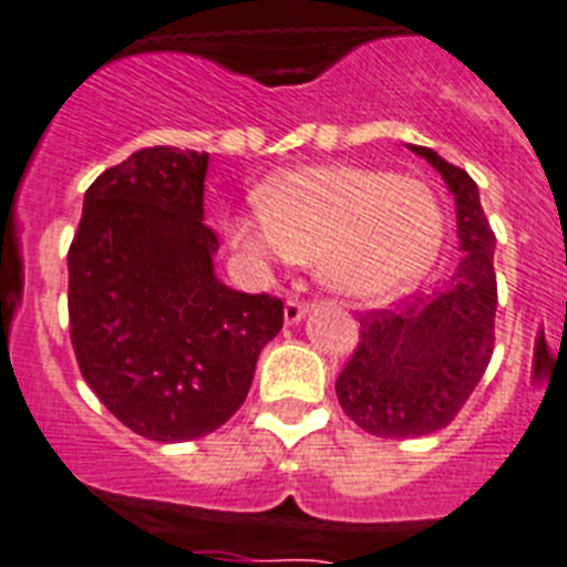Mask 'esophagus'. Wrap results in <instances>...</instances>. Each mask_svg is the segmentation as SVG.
<instances>
[{
  "label": "esophagus",
  "instance_id": "1",
  "mask_svg": "<svg viewBox=\"0 0 567 567\" xmlns=\"http://www.w3.org/2000/svg\"><path fill=\"white\" fill-rule=\"evenodd\" d=\"M307 312H309L307 300H287V303H284V320H287V323H298V320H303V315Z\"/></svg>",
  "mask_w": 567,
  "mask_h": 567
}]
</instances>
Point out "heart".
I'll return each mask as SVG.
<instances>
[{"label":"heart","mask_w":567,"mask_h":567,"mask_svg":"<svg viewBox=\"0 0 567 567\" xmlns=\"http://www.w3.org/2000/svg\"><path fill=\"white\" fill-rule=\"evenodd\" d=\"M264 213L229 221V238L260 264H315L352 298H383L423 278L443 240L432 189L383 169L307 167L269 184Z\"/></svg>","instance_id":"obj_1"}]
</instances>
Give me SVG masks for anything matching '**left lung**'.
<instances>
[{"label": "left lung", "instance_id": "left-lung-1", "mask_svg": "<svg viewBox=\"0 0 567 567\" xmlns=\"http://www.w3.org/2000/svg\"><path fill=\"white\" fill-rule=\"evenodd\" d=\"M449 184L457 204L463 260L432 295L360 315V340L334 392L343 412L374 437H423L457 417L494 354L497 275L494 233L477 184L434 150L409 144Z\"/></svg>", "mask_w": 567, "mask_h": 567}]
</instances>
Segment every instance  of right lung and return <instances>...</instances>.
Segmentation results:
<instances>
[{
    "mask_svg": "<svg viewBox=\"0 0 567 567\" xmlns=\"http://www.w3.org/2000/svg\"><path fill=\"white\" fill-rule=\"evenodd\" d=\"M207 153L138 150L84 193L68 252L70 340L96 398L155 443L198 440L247 400L284 327L272 295L215 278L204 224Z\"/></svg>",
    "mask_w": 567,
    "mask_h": 567,
    "instance_id": "right-lung-1",
    "label": "right lung"
}]
</instances>
